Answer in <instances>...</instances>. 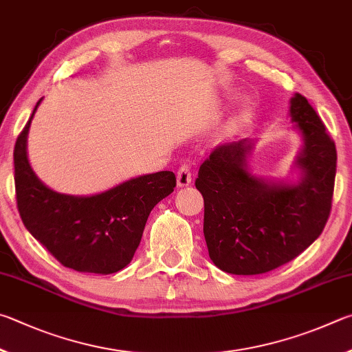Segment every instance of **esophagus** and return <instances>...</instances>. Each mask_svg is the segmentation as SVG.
Segmentation results:
<instances>
[{
  "label": "esophagus",
  "instance_id": "obj_1",
  "mask_svg": "<svg viewBox=\"0 0 352 352\" xmlns=\"http://www.w3.org/2000/svg\"><path fill=\"white\" fill-rule=\"evenodd\" d=\"M192 184V173H190V165L182 164L179 171H177V187H187Z\"/></svg>",
  "mask_w": 352,
  "mask_h": 352
}]
</instances>
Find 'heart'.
I'll return each mask as SVG.
<instances>
[{
  "mask_svg": "<svg viewBox=\"0 0 352 352\" xmlns=\"http://www.w3.org/2000/svg\"><path fill=\"white\" fill-rule=\"evenodd\" d=\"M244 122H245V119H244L243 116H241V117H236V119H233V120L230 122V125L227 126V134H235V133H238L239 128H241V126L244 125Z\"/></svg>",
  "mask_w": 352,
  "mask_h": 352,
  "instance_id": "obj_1",
  "label": "heart"
}]
</instances>
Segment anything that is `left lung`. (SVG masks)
Listing matches in <instances>:
<instances>
[{"label": "left lung", "mask_w": 352, "mask_h": 352, "mask_svg": "<svg viewBox=\"0 0 352 352\" xmlns=\"http://www.w3.org/2000/svg\"><path fill=\"white\" fill-rule=\"evenodd\" d=\"M303 145L297 182L252 175L254 142L219 145L199 166L195 186L204 198V236L214 266L233 275L266 274L294 260L323 232L334 193L336 144L306 97L289 108Z\"/></svg>", "instance_id": "left-lung-1"}]
</instances>
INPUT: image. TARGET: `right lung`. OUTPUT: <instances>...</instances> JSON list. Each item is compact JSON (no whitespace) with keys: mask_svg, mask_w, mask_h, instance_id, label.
Here are the masks:
<instances>
[{"mask_svg":"<svg viewBox=\"0 0 352 352\" xmlns=\"http://www.w3.org/2000/svg\"><path fill=\"white\" fill-rule=\"evenodd\" d=\"M14 150L16 206L23 224L65 267L77 272L114 274L131 263L146 219L176 187L173 171L133 177L91 196L57 193L35 175L28 159L30 122Z\"/></svg>","mask_w":352,"mask_h":352,"instance_id":"1","label":"right lung"}]
</instances>
